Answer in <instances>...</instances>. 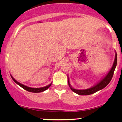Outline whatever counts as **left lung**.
Instances as JSON below:
<instances>
[{
    "label": "left lung",
    "instance_id": "left-lung-1",
    "mask_svg": "<svg viewBox=\"0 0 122 122\" xmlns=\"http://www.w3.org/2000/svg\"><path fill=\"white\" fill-rule=\"evenodd\" d=\"M117 52L115 51V59H114V61L113 63L112 66L111 67V69L110 70V71H108V73L105 75V76H104L99 81H98L97 84H95V85L91 87H90L89 88H87V89H84V90H78L76 89V88H73L71 86V84L70 82V79L68 78V76H67V78H68V86L70 87L71 90L72 91H74V92L76 94H78L80 95H91V94H94L97 91H99L103 88H104V87H106L108 85V83H110V81H111V79L112 78L113 74H114V72L115 71V69L117 66Z\"/></svg>",
    "mask_w": 122,
    "mask_h": 122
}]
</instances>
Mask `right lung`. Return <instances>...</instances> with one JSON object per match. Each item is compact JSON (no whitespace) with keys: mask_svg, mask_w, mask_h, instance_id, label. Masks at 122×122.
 Returning <instances> with one entry per match:
<instances>
[{"mask_svg":"<svg viewBox=\"0 0 122 122\" xmlns=\"http://www.w3.org/2000/svg\"><path fill=\"white\" fill-rule=\"evenodd\" d=\"M11 78H12L13 81H15V82L17 84H18V85L19 86H20L21 88H23V89H24L25 90H26V91H29V92H31L37 93V92H43V91H46V90L47 89H48V88H49L50 86H51V84H52V82H51V83H50V84H48V85H47V86H45V87H41V88H32V87H28V86H25V85H24V84L20 83L18 82V81H16L15 79L13 78L12 76L11 75Z\"/></svg>","mask_w":122,"mask_h":122,"instance_id":"add662e5","label":"right lung"}]
</instances>
